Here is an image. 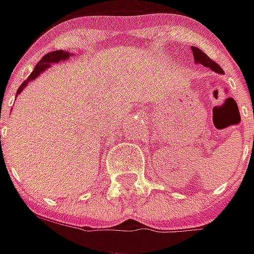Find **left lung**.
<instances>
[{
	"label": "left lung",
	"mask_w": 254,
	"mask_h": 254,
	"mask_svg": "<svg viewBox=\"0 0 254 254\" xmlns=\"http://www.w3.org/2000/svg\"><path fill=\"white\" fill-rule=\"evenodd\" d=\"M191 50H192V56H194V60H195V63H197V64H202V66L209 67V68H211L212 71H215V73L223 74L222 68L218 66L214 60H211L209 57L206 56L205 53H204L201 49L194 48V46H192V48H191Z\"/></svg>",
	"instance_id": "obj_1"
}]
</instances>
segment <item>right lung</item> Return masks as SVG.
<instances>
[{"mask_svg": "<svg viewBox=\"0 0 254 254\" xmlns=\"http://www.w3.org/2000/svg\"><path fill=\"white\" fill-rule=\"evenodd\" d=\"M70 56H71V53H70V52H66V50H56V52H50V53H48V55H45V56L40 59L39 63L35 66L33 71L31 73V75H29V77H28V78L21 84V87L18 88L16 95L22 92V90L26 87V85H28V83H31V81H33L36 77H39V75L42 74L43 71H46L52 64H56V63H59V62H66V60H68V57Z\"/></svg>", "mask_w": 254, "mask_h": 254, "instance_id": "obj_1", "label": "right lung"}]
</instances>
